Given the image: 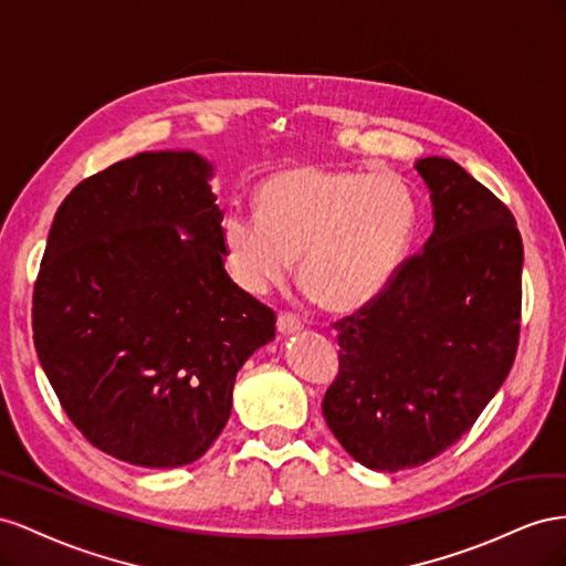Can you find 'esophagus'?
I'll return each mask as SVG.
<instances>
[{
    "label": "esophagus",
    "instance_id": "esophagus-1",
    "mask_svg": "<svg viewBox=\"0 0 566 566\" xmlns=\"http://www.w3.org/2000/svg\"><path fill=\"white\" fill-rule=\"evenodd\" d=\"M301 329V322L292 315V313H280L277 317V332L282 336H289V334H296Z\"/></svg>",
    "mask_w": 566,
    "mask_h": 566
}]
</instances>
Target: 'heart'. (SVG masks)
Here are the masks:
<instances>
[{"label": "heart", "instance_id": "obj_1", "mask_svg": "<svg viewBox=\"0 0 566 566\" xmlns=\"http://www.w3.org/2000/svg\"><path fill=\"white\" fill-rule=\"evenodd\" d=\"M258 218L230 213L222 251L234 282L253 296L298 280L319 308L353 313L389 284L415 237L419 206L394 175L298 166L255 193Z\"/></svg>", "mask_w": 566, "mask_h": 566}]
</instances>
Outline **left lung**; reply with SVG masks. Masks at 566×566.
I'll use <instances>...</instances> for the list:
<instances>
[{"label": "left lung", "instance_id": "obj_1", "mask_svg": "<svg viewBox=\"0 0 566 566\" xmlns=\"http://www.w3.org/2000/svg\"><path fill=\"white\" fill-rule=\"evenodd\" d=\"M433 232L358 313L334 322L332 433L377 472L419 467L472 429L510 375L524 247L510 208L455 160H417Z\"/></svg>", "mask_w": 566, "mask_h": 566}]
</instances>
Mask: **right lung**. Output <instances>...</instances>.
<instances>
[{
    "instance_id": "right-lung-1",
    "label": "right lung",
    "mask_w": 566,
    "mask_h": 566,
    "mask_svg": "<svg viewBox=\"0 0 566 566\" xmlns=\"http://www.w3.org/2000/svg\"><path fill=\"white\" fill-rule=\"evenodd\" d=\"M211 175L193 151H147L87 177L59 206L32 294L63 410L137 467L199 460L241 365L274 338L277 317L224 270Z\"/></svg>"
}]
</instances>
